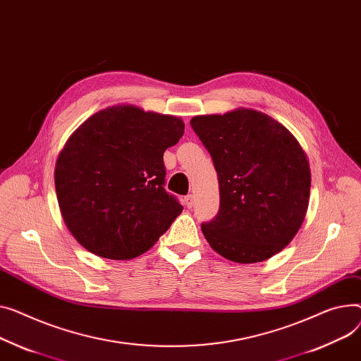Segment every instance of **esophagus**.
<instances>
[{"label":"esophagus","mask_w":361,"mask_h":361,"mask_svg":"<svg viewBox=\"0 0 361 361\" xmlns=\"http://www.w3.org/2000/svg\"><path fill=\"white\" fill-rule=\"evenodd\" d=\"M184 204H185V207H188V209L193 207V204H195V196H193V195H188V196H185V199H184Z\"/></svg>","instance_id":"34e87169"}]
</instances>
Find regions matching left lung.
<instances>
[{"label":"left lung","instance_id":"8db88e82","mask_svg":"<svg viewBox=\"0 0 361 361\" xmlns=\"http://www.w3.org/2000/svg\"><path fill=\"white\" fill-rule=\"evenodd\" d=\"M190 125L219 180V212L202 224L206 241L233 262L271 258L295 238L309 204L310 168L298 139L245 107L196 116Z\"/></svg>","mask_w":361,"mask_h":361}]
</instances>
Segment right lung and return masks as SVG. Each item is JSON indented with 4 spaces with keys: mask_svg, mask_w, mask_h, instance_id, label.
<instances>
[{
    "mask_svg": "<svg viewBox=\"0 0 361 361\" xmlns=\"http://www.w3.org/2000/svg\"><path fill=\"white\" fill-rule=\"evenodd\" d=\"M183 133L180 117L117 104L69 136L55 187L63 222L87 251L136 258L171 226L183 206L164 188L162 157Z\"/></svg>",
    "mask_w": 361,
    "mask_h": 361,
    "instance_id": "right-lung-1",
    "label": "right lung"
}]
</instances>
